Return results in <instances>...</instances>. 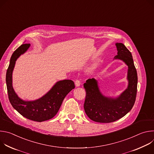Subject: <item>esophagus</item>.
<instances>
[{"label": "esophagus", "instance_id": "esophagus-1", "mask_svg": "<svg viewBox=\"0 0 154 154\" xmlns=\"http://www.w3.org/2000/svg\"><path fill=\"white\" fill-rule=\"evenodd\" d=\"M75 86H76L77 87L79 86L80 85V81L79 80L77 79V80L75 81Z\"/></svg>", "mask_w": 154, "mask_h": 154}]
</instances>
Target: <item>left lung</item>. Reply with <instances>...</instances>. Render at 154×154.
Returning a JSON list of instances; mask_svg holds the SVG:
<instances>
[{"mask_svg": "<svg viewBox=\"0 0 154 154\" xmlns=\"http://www.w3.org/2000/svg\"><path fill=\"white\" fill-rule=\"evenodd\" d=\"M118 55L114 59L122 60L128 66L127 88L116 98L104 96L97 82L89 79L83 84L86 91L84 109L91 120L101 123L112 122L124 116L132 108L136 100L138 76L131 52L122 43H116Z\"/></svg>", "mask_w": 154, "mask_h": 154, "instance_id": "left-lung-1", "label": "left lung"}]
</instances>
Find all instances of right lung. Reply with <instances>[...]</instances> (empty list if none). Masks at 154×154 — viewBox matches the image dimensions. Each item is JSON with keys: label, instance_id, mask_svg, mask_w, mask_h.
<instances>
[{"label": "right lung", "instance_id": "add662e5", "mask_svg": "<svg viewBox=\"0 0 154 154\" xmlns=\"http://www.w3.org/2000/svg\"><path fill=\"white\" fill-rule=\"evenodd\" d=\"M30 44H23L12 54L6 74V83L9 100L16 110L24 117L34 121L42 122L52 119L58 112L66 96L75 88L71 80L59 81L42 97L33 101H24L14 92L12 86V73L16 60L29 48Z\"/></svg>", "mask_w": 154, "mask_h": 154}]
</instances>
